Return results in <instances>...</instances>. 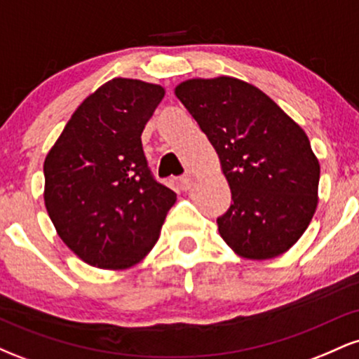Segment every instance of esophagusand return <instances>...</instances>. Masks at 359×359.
<instances>
[{
	"label": "esophagus",
	"mask_w": 359,
	"mask_h": 359,
	"mask_svg": "<svg viewBox=\"0 0 359 359\" xmlns=\"http://www.w3.org/2000/svg\"><path fill=\"white\" fill-rule=\"evenodd\" d=\"M177 185H179L182 191H189V189L192 187V179L189 175H184V177H179L177 179Z\"/></svg>",
	"instance_id": "34e87169"
}]
</instances>
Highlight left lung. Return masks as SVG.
I'll list each match as a JSON object with an SVG mask.
<instances>
[{
    "instance_id": "obj_1",
    "label": "left lung",
    "mask_w": 359,
    "mask_h": 359,
    "mask_svg": "<svg viewBox=\"0 0 359 359\" xmlns=\"http://www.w3.org/2000/svg\"><path fill=\"white\" fill-rule=\"evenodd\" d=\"M175 96L221 160L231 205L221 238L243 258L282 255L316 212L320 167L307 135L258 88L234 77L191 79Z\"/></svg>"
}]
</instances>
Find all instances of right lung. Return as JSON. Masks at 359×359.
I'll return each instance as SVG.
<instances>
[{
    "instance_id": "1",
    "label": "right lung",
    "mask_w": 359,
    "mask_h": 359,
    "mask_svg": "<svg viewBox=\"0 0 359 359\" xmlns=\"http://www.w3.org/2000/svg\"><path fill=\"white\" fill-rule=\"evenodd\" d=\"M162 86L113 79L82 101L43 163L45 208L62 241L97 269H128L158 240L177 194L160 184L142 133Z\"/></svg>"
}]
</instances>
